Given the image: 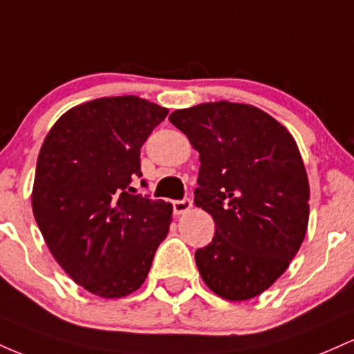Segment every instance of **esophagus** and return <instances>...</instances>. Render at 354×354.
Returning <instances> with one entry per match:
<instances>
[{
	"label": "esophagus",
	"instance_id": "obj_1",
	"mask_svg": "<svg viewBox=\"0 0 354 354\" xmlns=\"http://www.w3.org/2000/svg\"><path fill=\"white\" fill-rule=\"evenodd\" d=\"M174 214L176 216H182V214L189 212L192 209V201L190 198H184V201H174Z\"/></svg>",
	"mask_w": 354,
	"mask_h": 354
}]
</instances>
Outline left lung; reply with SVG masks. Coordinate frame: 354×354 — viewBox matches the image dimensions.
<instances>
[{
	"instance_id": "8db88e82",
	"label": "left lung",
	"mask_w": 354,
	"mask_h": 354,
	"mask_svg": "<svg viewBox=\"0 0 354 354\" xmlns=\"http://www.w3.org/2000/svg\"><path fill=\"white\" fill-rule=\"evenodd\" d=\"M169 120L198 152L194 202L216 222L212 242L196 252L202 279L222 299L263 295L308 230L309 180L295 137L248 103H198Z\"/></svg>"
}]
</instances>
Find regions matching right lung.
<instances>
[{"label": "right lung", "instance_id": "1", "mask_svg": "<svg viewBox=\"0 0 354 354\" xmlns=\"http://www.w3.org/2000/svg\"><path fill=\"white\" fill-rule=\"evenodd\" d=\"M167 113L135 95L97 98L63 113L39 149L35 221L63 271L98 297L137 291L169 234L172 204L130 194L140 147Z\"/></svg>", "mask_w": 354, "mask_h": 354}]
</instances>
